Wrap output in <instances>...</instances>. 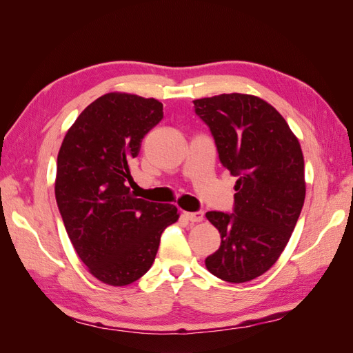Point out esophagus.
Wrapping results in <instances>:
<instances>
[{
    "mask_svg": "<svg viewBox=\"0 0 353 353\" xmlns=\"http://www.w3.org/2000/svg\"><path fill=\"white\" fill-rule=\"evenodd\" d=\"M183 216L191 222H201L204 219L203 212H183Z\"/></svg>",
    "mask_w": 353,
    "mask_h": 353,
    "instance_id": "34e87169",
    "label": "esophagus"
}]
</instances>
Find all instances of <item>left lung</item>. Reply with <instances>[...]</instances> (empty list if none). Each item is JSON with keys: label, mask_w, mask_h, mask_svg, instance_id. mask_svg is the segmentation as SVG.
<instances>
[{"label": "left lung", "mask_w": 353, "mask_h": 353, "mask_svg": "<svg viewBox=\"0 0 353 353\" xmlns=\"http://www.w3.org/2000/svg\"><path fill=\"white\" fill-rule=\"evenodd\" d=\"M219 159L237 176L234 213L207 212L221 246L205 267L225 282L264 274L282 255L305 198L304 157L296 135L276 108L249 94L195 99Z\"/></svg>", "instance_id": "left-lung-1"}]
</instances>
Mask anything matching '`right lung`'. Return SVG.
<instances>
[{"label":"right lung","mask_w":353,"mask_h":353,"mask_svg":"<svg viewBox=\"0 0 353 353\" xmlns=\"http://www.w3.org/2000/svg\"><path fill=\"white\" fill-rule=\"evenodd\" d=\"M162 103L126 92L97 98L70 126L58 153L55 196L76 254L99 282L126 286L148 273L173 204L137 198L126 186L141 140Z\"/></svg>","instance_id":"add662e5"}]
</instances>
